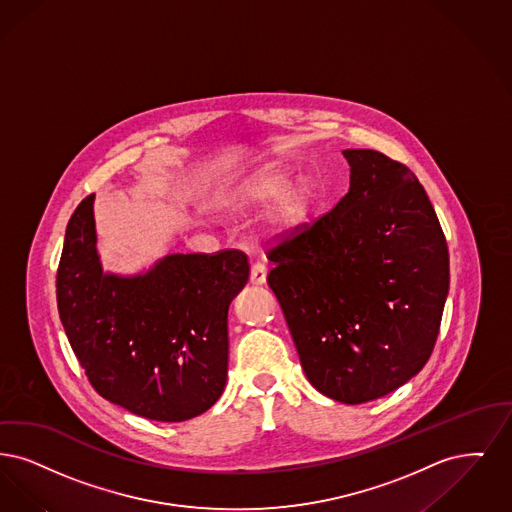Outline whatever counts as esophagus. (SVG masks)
<instances>
[{
    "label": "esophagus",
    "mask_w": 512,
    "mask_h": 512,
    "mask_svg": "<svg viewBox=\"0 0 512 512\" xmlns=\"http://www.w3.org/2000/svg\"><path fill=\"white\" fill-rule=\"evenodd\" d=\"M266 277V264H262V262L252 264V269H250V283H252V285H264V283H266Z\"/></svg>",
    "instance_id": "1"
}]
</instances>
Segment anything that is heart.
I'll use <instances>...</instances> for the list:
<instances>
[{
    "mask_svg": "<svg viewBox=\"0 0 512 512\" xmlns=\"http://www.w3.org/2000/svg\"><path fill=\"white\" fill-rule=\"evenodd\" d=\"M292 179V172L285 166L267 164L225 189L218 197V208L231 214H245L273 200L262 222L264 231L277 239L290 237L308 222L313 204L312 189L308 185L290 187Z\"/></svg>",
    "mask_w": 512,
    "mask_h": 512,
    "instance_id": "1",
    "label": "heart"
}]
</instances>
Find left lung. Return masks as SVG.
Wrapping results in <instances>:
<instances>
[{"label": "left lung", "instance_id": "8db88e82", "mask_svg": "<svg viewBox=\"0 0 512 512\" xmlns=\"http://www.w3.org/2000/svg\"><path fill=\"white\" fill-rule=\"evenodd\" d=\"M350 191L331 212L267 248V283L304 373L342 403L377 400L428 361L449 290L442 225L417 176L348 149Z\"/></svg>", "mask_w": 512, "mask_h": 512}]
</instances>
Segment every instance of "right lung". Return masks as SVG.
<instances>
[{"instance_id":"obj_1","label":"right lung","mask_w":512,"mask_h":512,"mask_svg":"<svg viewBox=\"0 0 512 512\" xmlns=\"http://www.w3.org/2000/svg\"><path fill=\"white\" fill-rule=\"evenodd\" d=\"M93 195L70 216L57 308L99 396L134 415L181 423L220 400L227 310L250 275L243 250L172 254L149 273L107 275L95 248Z\"/></svg>"}]
</instances>
